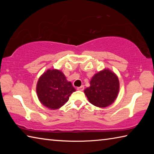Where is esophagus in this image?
<instances>
[{"label":"esophagus","mask_w":154,"mask_h":154,"mask_svg":"<svg viewBox=\"0 0 154 154\" xmlns=\"http://www.w3.org/2000/svg\"><path fill=\"white\" fill-rule=\"evenodd\" d=\"M77 90H79V91H83V90H84V86H83V85H82V86L78 87V88H77Z\"/></svg>","instance_id":"esophagus-1"}]
</instances>
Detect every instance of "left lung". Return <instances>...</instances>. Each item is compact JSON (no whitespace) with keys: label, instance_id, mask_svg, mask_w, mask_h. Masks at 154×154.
<instances>
[{"label":"left lung","instance_id":"8db88e82","mask_svg":"<svg viewBox=\"0 0 154 154\" xmlns=\"http://www.w3.org/2000/svg\"><path fill=\"white\" fill-rule=\"evenodd\" d=\"M90 86L85 88L84 93L93 105L105 108L113 104L119 91L118 77L109 69L94 75L90 82Z\"/></svg>","mask_w":154,"mask_h":154}]
</instances>
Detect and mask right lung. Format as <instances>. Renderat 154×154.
<instances>
[{"label":"right lung","mask_w":154,"mask_h":154,"mask_svg":"<svg viewBox=\"0 0 154 154\" xmlns=\"http://www.w3.org/2000/svg\"><path fill=\"white\" fill-rule=\"evenodd\" d=\"M71 82L58 69H48L41 75L36 83V94L40 103L48 109L56 110L63 106L75 92Z\"/></svg>","instance_id":"right-lung-1"}]
</instances>
